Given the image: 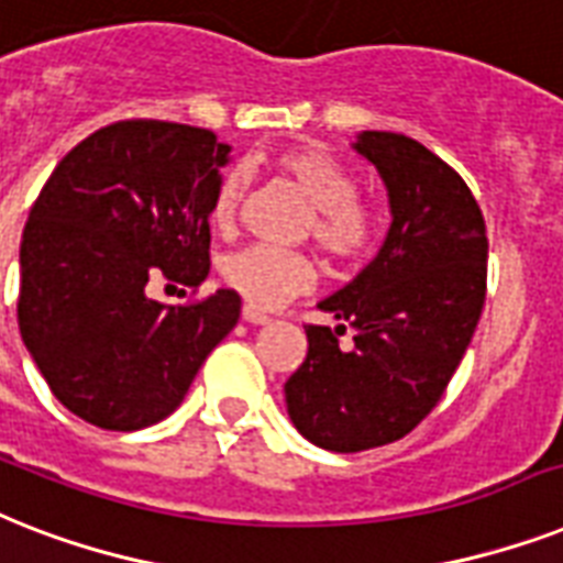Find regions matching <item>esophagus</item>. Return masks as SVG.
I'll return each instance as SVG.
<instances>
[{
    "instance_id": "esophagus-1",
    "label": "esophagus",
    "mask_w": 563,
    "mask_h": 563,
    "mask_svg": "<svg viewBox=\"0 0 563 563\" xmlns=\"http://www.w3.org/2000/svg\"><path fill=\"white\" fill-rule=\"evenodd\" d=\"M241 317H244L246 322H253V325H267V322H269L267 313H264V310H258V308H253V305H244Z\"/></svg>"
}]
</instances>
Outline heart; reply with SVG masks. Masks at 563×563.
Listing matches in <instances>:
<instances>
[{"instance_id":"obj_1","label":"heart","mask_w":563,"mask_h":563,"mask_svg":"<svg viewBox=\"0 0 563 563\" xmlns=\"http://www.w3.org/2000/svg\"><path fill=\"white\" fill-rule=\"evenodd\" d=\"M273 168L294 183L296 191L308 200V235L336 264L357 261L372 250L377 235V220L368 206L357 200V183L352 170L334 156L317 147H287L273 156ZM246 177L241 168L223 174L211 197V223L220 232L235 227ZM227 285L255 308H278L290 296L310 290L317 269L302 253L276 250V246H250L223 264Z\"/></svg>"}]
</instances>
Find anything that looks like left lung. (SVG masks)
<instances>
[{"instance_id": "left-lung-1", "label": "left lung", "mask_w": 563, "mask_h": 563, "mask_svg": "<svg viewBox=\"0 0 563 563\" xmlns=\"http://www.w3.org/2000/svg\"><path fill=\"white\" fill-rule=\"evenodd\" d=\"M393 223L380 253L319 302L340 325H308V357L285 384L287 416L317 448L357 453L398 442L430 416L485 305L483 211L456 170L416 139L363 130ZM355 331L343 353L335 336Z\"/></svg>"}]
</instances>
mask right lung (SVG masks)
<instances>
[{
  "mask_svg": "<svg viewBox=\"0 0 563 563\" xmlns=\"http://www.w3.org/2000/svg\"><path fill=\"white\" fill-rule=\"evenodd\" d=\"M232 147L211 130L133 119L96 130L57 162L20 244L22 343L63 407L101 430L168 418L241 296L162 305L147 278L200 287L209 214Z\"/></svg>",
  "mask_w": 563,
  "mask_h": 563,
  "instance_id": "1",
  "label": "right lung"
}]
</instances>
